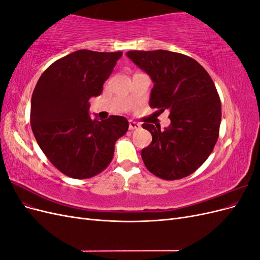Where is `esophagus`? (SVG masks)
I'll return each instance as SVG.
<instances>
[{
  "mask_svg": "<svg viewBox=\"0 0 260 260\" xmlns=\"http://www.w3.org/2000/svg\"><path fill=\"white\" fill-rule=\"evenodd\" d=\"M140 127H141V124L139 122H136L133 120L129 121V129L130 130H137V129H140Z\"/></svg>",
  "mask_w": 260,
  "mask_h": 260,
  "instance_id": "obj_1",
  "label": "esophagus"
}]
</instances>
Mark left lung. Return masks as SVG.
Masks as SVG:
<instances>
[{
  "instance_id": "left-lung-1",
  "label": "left lung",
  "mask_w": 260,
  "mask_h": 260,
  "mask_svg": "<svg viewBox=\"0 0 260 260\" xmlns=\"http://www.w3.org/2000/svg\"><path fill=\"white\" fill-rule=\"evenodd\" d=\"M127 55L154 82L149 106L170 112L171 123L165 130L142 124L153 138L141 153L145 167L164 180L190 176L208 158L219 137L221 103L214 81L184 54L156 50Z\"/></svg>"
}]
</instances>
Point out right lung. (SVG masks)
<instances>
[{"label": "right lung", "instance_id": "1", "mask_svg": "<svg viewBox=\"0 0 260 260\" xmlns=\"http://www.w3.org/2000/svg\"><path fill=\"white\" fill-rule=\"evenodd\" d=\"M122 52L79 50L54 61L38 80L30 123L44 155L62 174L89 179L111 164L116 141L128 131L122 116L91 119L89 100L103 91Z\"/></svg>", "mask_w": 260, "mask_h": 260}]
</instances>
